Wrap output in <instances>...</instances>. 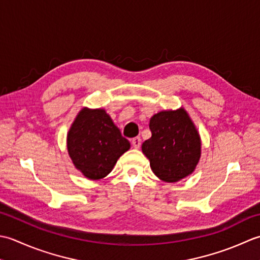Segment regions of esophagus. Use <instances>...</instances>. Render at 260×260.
Instances as JSON below:
<instances>
[{"instance_id":"34e87169","label":"esophagus","mask_w":260,"mask_h":260,"mask_svg":"<svg viewBox=\"0 0 260 260\" xmlns=\"http://www.w3.org/2000/svg\"><path fill=\"white\" fill-rule=\"evenodd\" d=\"M131 144H132V146H134V148H136V149H139L140 146H141L140 138L139 137L134 138V139H132V141H131Z\"/></svg>"}]
</instances>
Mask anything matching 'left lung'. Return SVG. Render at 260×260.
Listing matches in <instances>:
<instances>
[{"instance_id":"left-lung-1","label":"left lung","mask_w":260,"mask_h":260,"mask_svg":"<svg viewBox=\"0 0 260 260\" xmlns=\"http://www.w3.org/2000/svg\"><path fill=\"white\" fill-rule=\"evenodd\" d=\"M151 137L141 146L151 171L167 183L192 175L201 158V137L184 108L164 110L150 118Z\"/></svg>"}]
</instances>
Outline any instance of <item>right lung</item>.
I'll return each mask as SVG.
<instances>
[{
    "label": "right lung",
    "mask_w": 260,
    "mask_h": 260,
    "mask_svg": "<svg viewBox=\"0 0 260 260\" xmlns=\"http://www.w3.org/2000/svg\"><path fill=\"white\" fill-rule=\"evenodd\" d=\"M130 149L104 109L83 108L67 134V151L74 166L88 179L104 178Z\"/></svg>",
    "instance_id": "add662e5"
}]
</instances>
